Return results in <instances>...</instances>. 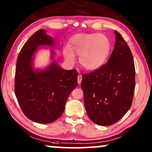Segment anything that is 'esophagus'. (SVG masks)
I'll return each instance as SVG.
<instances>
[{"mask_svg":"<svg viewBox=\"0 0 152 152\" xmlns=\"http://www.w3.org/2000/svg\"><path fill=\"white\" fill-rule=\"evenodd\" d=\"M81 81H82V76L79 74L78 76V84H80V83H81Z\"/></svg>","mask_w":152,"mask_h":152,"instance_id":"1","label":"esophagus"}]
</instances>
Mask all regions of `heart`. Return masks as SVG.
Wrapping results in <instances>:
<instances>
[{
	"instance_id": "heart-1",
	"label": "heart",
	"mask_w": 152,
	"mask_h": 152,
	"mask_svg": "<svg viewBox=\"0 0 152 152\" xmlns=\"http://www.w3.org/2000/svg\"><path fill=\"white\" fill-rule=\"evenodd\" d=\"M69 46L64 49V56L69 64L76 60L75 53L79 55V62L87 70H96L105 64L111 50V42L106 35L81 34L70 39Z\"/></svg>"
}]
</instances>
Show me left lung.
Masks as SVG:
<instances>
[{"label": "left lung", "mask_w": 152, "mask_h": 152, "mask_svg": "<svg viewBox=\"0 0 152 152\" xmlns=\"http://www.w3.org/2000/svg\"><path fill=\"white\" fill-rule=\"evenodd\" d=\"M116 43L106 64L82 75L85 109L92 121L109 126L130 109L135 90V66L129 47L115 31Z\"/></svg>", "instance_id": "obj_1"}]
</instances>
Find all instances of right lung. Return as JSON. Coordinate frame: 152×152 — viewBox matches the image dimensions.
Here are the masks:
<instances>
[{"instance_id":"obj_1","label":"right lung","mask_w":152,"mask_h":152,"mask_svg":"<svg viewBox=\"0 0 152 152\" xmlns=\"http://www.w3.org/2000/svg\"><path fill=\"white\" fill-rule=\"evenodd\" d=\"M53 41L43 29L28 40L17 58L15 94L27 118L49 124L60 117L71 92L77 86V71L65 70L53 61L48 69L34 71L32 58L38 47L53 46Z\"/></svg>"}]
</instances>
